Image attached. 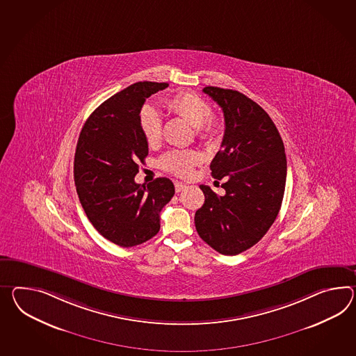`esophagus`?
I'll list each match as a JSON object with an SVG mask.
<instances>
[{"instance_id": "esophagus-1", "label": "esophagus", "mask_w": 356, "mask_h": 356, "mask_svg": "<svg viewBox=\"0 0 356 356\" xmlns=\"http://www.w3.org/2000/svg\"><path fill=\"white\" fill-rule=\"evenodd\" d=\"M185 188H186V185H185V184H182V182L179 181L175 182V191H176V193H181Z\"/></svg>"}]
</instances>
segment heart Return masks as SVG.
<instances>
[{
    "label": "heart",
    "instance_id": "heart-1",
    "mask_svg": "<svg viewBox=\"0 0 356 356\" xmlns=\"http://www.w3.org/2000/svg\"><path fill=\"white\" fill-rule=\"evenodd\" d=\"M167 108L195 127L200 140H211L220 129L218 121L211 115V105L200 96L182 91L167 100ZM140 129L149 145H156L162 139V117L154 106L145 105L140 111ZM200 156L194 150H172L161 158V167L172 174L186 177L194 165L200 163Z\"/></svg>",
    "mask_w": 356,
    "mask_h": 356
}]
</instances>
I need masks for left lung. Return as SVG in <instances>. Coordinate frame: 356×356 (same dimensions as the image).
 Wrapping results in <instances>:
<instances>
[{
  "mask_svg": "<svg viewBox=\"0 0 356 356\" xmlns=\"http://www.w3.org/2000/svg\"><path fill=\"white\" fill-rule=\"evenodd\" d=\"M203 92L225 118L221 150L209 165L215 179H225V195L200 185L204 203L194 222L209 247L235 256L259 242L277 218L286 189L284 144L269 114L242 92L213 86Z\"/></svg>",
  "mask_w": 356,
  "mask_h": 356,
  "instance_id": "obj_1",
  "label": "left lung"
}]
</instances>
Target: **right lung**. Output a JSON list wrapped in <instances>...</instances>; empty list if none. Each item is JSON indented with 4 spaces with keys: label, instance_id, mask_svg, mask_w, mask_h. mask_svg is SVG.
<instances>
[{
    "label": "right lung",
    "instance_id": "add662e5",
    "mask_svg": "<svg viewBox=\"0 0 356 356\" xmlns=\"http://www.w3.org/2000/svg\"><path fill=\"white\" fill-rule=\"evenodd\" d=\"M168 83L136 82L97 106L79 134L74 184L87 218L105 239L134 247L159 232V212L174 197L167 177L136 184L147 143L139 115L147 97Z\"/></svg>",
    "mask_w": 356,
    "mask_h": 356
}]
</instances>
